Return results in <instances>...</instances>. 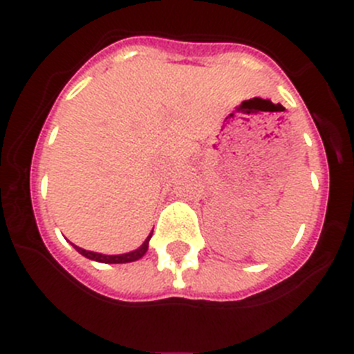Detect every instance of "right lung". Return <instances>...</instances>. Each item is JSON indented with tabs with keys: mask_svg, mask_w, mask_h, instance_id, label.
Returning <instances> with one entry per match:
<instances>
[{
	"mask_svg": "<svg viewBox=\"0 0 354 354\" xmlns=\"http://www.w3.org/2000/svg\"><path fill=\"white\" fill-rule=\"evenodd\" d=\"M151 236L152 233L149 234L147 238H145V241L138 246L137 250H133V252H128V253H120V255H104V253H97V252H88V250H84L80 248V246L73 245V248L77 250L80 255L87 257V259L91 260H95V262H101V263H128V262H135V260L142 259V257L147 253L149 250V241H151Z\"/></svg>",
	"mask_w": 354,
	"mask_h": 354,
	"instance_id": "1",
	"label": "right lung"
}]
</instances>
